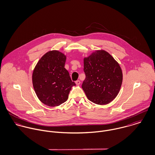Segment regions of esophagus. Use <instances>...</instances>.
<instances>
[{"label": "esophagus", "mask_w": 155, "mask_h": 155, "mask_svg": "<svg viewBox=\"0 0 155 155\" xmlns=\"http://www.w3.org/2000/svg\"><path fill=\"white\" fill-rule=\"evenodd\" d=\"M75 83H76V85H79V84H81V82H80V81H79V80H78V81H76L75 82Z\"/></svg>", "instance_id": "esophagus-1"}]
</instances>
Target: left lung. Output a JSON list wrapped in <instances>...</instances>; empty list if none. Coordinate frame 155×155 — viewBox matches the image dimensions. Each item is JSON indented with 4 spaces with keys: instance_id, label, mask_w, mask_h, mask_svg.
<instances>
[{
    "instance_id": "8db88e82",
    "label": "left lung",
    "mask_w": 155,
    "mask_h": 155,
    "mask_svg": "<svg viewBox=\"0 0 155 155\" xmlns=\"http://www.w3.org/2000/svg\"><path fill=\"white\" fill-rule=\"evenodd\" d=\"M86 78L82 87L89 100L104 105L117 95L123 74L119 63L104 50H97L84 59Z\"/></svg>"
}]
</instances>
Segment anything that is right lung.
Returning <instances> with one entry per match:
<instances>
[{
  "label": "right lung",
  "mask_w": 155,
  "mask_h": 155,
  "mask_svg": "<svg viewBox=\"0 0 155 155\" xmlns=\"http://www.w3.org/2000/svg\"><path fill=\"white\" fill-rule=\"evenodd\" d=\"M66 56L53 50L44 54L34 68L32 82L39 100L50 107L66 101L68 94L76 84L64 68Z\"/></svg>",
  "instance_id": "right-lung-1"
}]
</instances>
